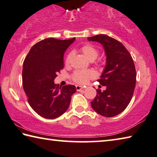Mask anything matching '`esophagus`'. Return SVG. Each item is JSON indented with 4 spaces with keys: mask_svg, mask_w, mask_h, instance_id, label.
Segmentation results:
<instances>
[{
    "mask_svg": "<svg viewBox=\"0 0 157 157\" xmlns=\"http://www.w3.org/2000/svg\"><path fill=\"white\" fill-rule=\"evenodd\" d=\"M76 88L77 91H81V90L83 89V87H82V86H76Z\"/></svg>",
    "mask_w": 157,
    "mask_h": 157,
    "instance_id": "34e87169",
    "label": "esophagus"
}]
</instances>
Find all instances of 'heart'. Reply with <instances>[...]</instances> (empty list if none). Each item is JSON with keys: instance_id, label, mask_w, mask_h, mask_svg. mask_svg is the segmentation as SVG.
<instances>
[{"instance_id": "b5f03b06", "label": "heart", "mask_w": 157, "mask_h": 157, "mask_svg": "<svg viewBox=\"0 0 157 157\" xmlns=\"http://www.w3.org/2000/svg\"><path fill=\"white\" fill-rule=\"evenodd\" d=\"M81 52L83 55L89 60H94L97 59L98 56V51L94 47L91 45H85L81 48ZM72 54L69 53L65 59V63H69L71 59ZM95 72L92 70H78L74 71L72 75V78L74 81L77 83L84 84L89 80V79L93 78L95 76Z\"/></svg>"}]
</instances>
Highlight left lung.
Here are the masks:
<instances>
[{"instance_id": "8db88e82", "label": "left lung", "mask_w": 157, "mask_h": 157, "mask_svg": "<svg viewBox=\"0 0 157 157\" xmlns=\"http://www.w3.org/2000/svg\"><path fill=\"white\" fill-rule=\"evenodd\" d=\"M87 40L101 44L106 63L98 81L106 89L97 90L91 105L98 114L106 117L117 116L130 103L136 85V70L132 58L124 45L107 35L87 37Z\"/></svg>"}]
</instances>
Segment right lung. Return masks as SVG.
Returning <instances> with one entry per match:
<instances>
[{
    "mask_svg": "<svg viewBox=\"0 0 157 157\" xmlns=\"http://www.w3.org/2000/svg\"><path fill=\"white\" fill-rule=\"evenodd\" d=\"M76 38L59 40L45 38L30 49L23 62V86L31 108L40 117L53 119L68 109L76 87H59L54 83L63 68V56Z\"/></svg>",
    "mask_w": 157,
    "mask_h": 157,
    "instance_id": "obj_1",
    "label": "right lung"
}]
</instances>
